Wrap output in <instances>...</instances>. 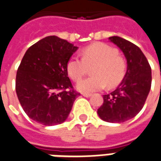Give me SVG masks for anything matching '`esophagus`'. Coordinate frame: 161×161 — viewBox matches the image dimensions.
<instances>
[{"label": "esophagus", "instance_id": "obj_1", "mask_svg": "<svg viewBox=\"0 0 161 161\" xmlns=\"http://www.w3.org/2000/svg\"><path fill=\"white\" fill-rule=\"evenodd\" d=\"M82 95H83L84 97H91V93H83Z\"/></svg>", "mask_w": 161, "mask_h": 161}]
</instances>
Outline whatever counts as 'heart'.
Listing matches in <instances>:
<instances>
[{"mask_svg": "<svg viewBox=\"0 0 161 161\" xmlns=\"http://www.w3.org/2000/svg\"><path fill=\"white\" fill-rule=\"evenodd\" d=\"M91 68L93 76L79 82L78 91L93 92L103 89L106 84L109 89L116 87L124 78L127 64L115 48L95 43L82 51V58L71 57L66 65L69 77L75 82L80 81Z\"/></svg>", "mask_w": 161, "mask_h": 161, "instance_id": "b5f03b06", "label": "heart"}]
</instances>
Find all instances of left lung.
I'll list each match as a JSON object with an SVG mask.
<instances>
[{
  "instance_id": "left-lung-1",
  "label": "left lung",
  "mask_w": 161,
  "mask_h": 161,
  "mask_svg": "<svg viewBox=\"0 0 161 161\" xmlns=\"http://www.w3.org/2000/svg\"><path fill=\"white\" fill-rule=\"evenodd\" d=\"M124 53L128 69L124 78L115 91L103 95V103L97 109L102 120L124 122L142 110L151 89L152 71L142 50L121 37L108 38Z\"/></svg>"
}]
</instances>
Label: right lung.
Listing matches in <instances>:
<instances>
[{"label": "right lung", "instance_id": "1", "mask_svg": "<svg viewBox=\"0 0 161 161\" xmlns=\"http://www.w3.org/2000/svg\"><path fill=\"white\" fill-rule=\"evenodd\" d=\"M77 46L57 36L30 46L17 70L15 91L28 117L45 126L60 124L80 95L73 89L66 65Z\"/></svg>", "mask_w": 161, "mask_h": 161}]
</instances>
